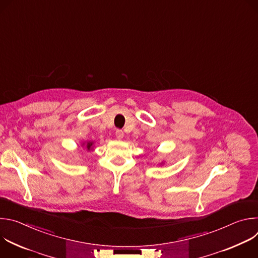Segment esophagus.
Segmentation results:
<instances>
[{"label": "esophagus", "mask_w": 258, "mask_h": 258, "mask_svg": "<svg viewBox=\"0 0 258 258\" xmlns=\"http://www.w3.org/2000/svg\"><path fill=\"white\" fill-rule=\"evenodd\" d=\"M115 136H116V138H117L118 140H121V139L123 138V136H124V133H123L122 131H120V130H117V131L115 132Z\"/></svg>", "instance_id": "1"}]
</instances>
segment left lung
Wrapping results in <instances>:
<instances>
[{"label": "left lung", "mask_w": 258, "mask_h": 258, "mask_svg": "<svg viewBox=\"0 0 258 258\" xmlns=\"http://www.w3.org/2000/svg\"><path fill=\"white\" fill-rule=\"evenodd\" d=\"M162 164H164V162H161V163H160V165H162Z\"/></svg>", "instance_id": "1"}]
</instances>
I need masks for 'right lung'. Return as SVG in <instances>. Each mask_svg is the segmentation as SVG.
<instances>
[{"instance_id":"1","label":"right lung","mask_w":258,"mask_h":258,"mask_svg":"<svg viewBox=\"0 0 258 258\" xmlns=\"http://www.w3.org/2000/svg\"><path fill=\"white\" fill-rule=\"evenodd\" d=\"M94 142L93 141H86L84 143H82V146L85 147V148H87L88 151H92L94 150Z\"/></svg>"}]
</instances>
